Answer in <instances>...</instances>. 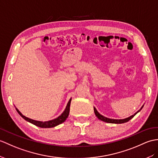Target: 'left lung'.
<instances>
[{
  "instance_id": "1",
  "label": "left lung",
  "mask_w": 158,
  "mask_h": 158,
  "mask_svg": "<svg viewBox=\"0 0 158 158\" xmlns=\"http://www.w3.org/2000/svg\"><path fill=\"white\" fill-rule=\"evenodd\" d=\"M144 105H143L141 106V108L139 110L135 112L133 115H132L129 117H128V118H124V119H112V118H107V117H105L103 115L100 114V113H99L98 112V110H96V108L94 107V112H95V114H96V116L98 117V119H100V120H102L104 121V122H106V123H114V124H122V123H127L128 122V121H129L131 119H132L133 118V117L137 114L138 112H139L141 111V110L143 108V107Z\"/></svg>"
}]
</instances>
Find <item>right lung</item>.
<instances>
[{"label":"right lung","mask_w":158,"mask_h":158,"mask_svg":"<svg viewBox=\"0 0 158 158\" xmlns=\"http://www.w3.org/2000/svg\"><path fill=\"white\" fill-rule=\"evenodd\" d=\"M71 102V98L68 102L67 105V106H66L64 110L59 116H58L57 118H54L53 120H48V121H44V122H43V121H38V120H33V119H31L29 118H27V117L22 114L21 112L17 108H15L17 110V112L19 113V114L22 117V118H24L26 121H27V122L34 124V125L37 126V127H41V128H52V127H54L58 125V124H62V123H64L66 120V119L68 118V116L69 114V111H70Z\"/></svg>","instance_id":"obj_1"}]
</instances>
